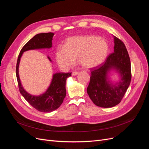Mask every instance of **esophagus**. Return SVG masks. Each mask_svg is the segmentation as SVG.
Returning a JSON list of instances; mask_svg holds the SVG:
<instances>
[{
  "instance_id": "1",
  "label": "esophagus",
  "mask_w": 149,
  "mask_h": 149,
  "mask_svg": "<svg viewBox=\"0 0 149 149\" xmlns=\"http://www.w3.org/2000/svg\"><path fill=\"white\" fill-rule=\"evenodd\" d=\"M78 74V72L77 71H73V73H72V76H76Z\"/></svg>"
}]
</instances>
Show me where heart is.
Listing matches in <instances>:
<instances>
[{
  "label": "heart",
  "mask_w": 149,
  "mask_h": 149,
  "mask_svg": "<svg viewBox=\"0 0 149 149\" xmlns=\"http://www.w3.org/2000/svg\"><path fill=\"white\" fill-rule=\"evenodd\" d=\"M109 46L104 39L94 35L75 36L68 38L65 46L60 45L55 52V60L63 71H67L75 58L85 68H93L104 61Z\"/></svg>",
  "instance_id": "heart-1"
}]
</instances>
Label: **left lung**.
<instances>
[{"mask_svg":"<svg viewBox=\"0 0 149 149\" xmlns=\"http://www.w3.org/2000/svg\"><path fill=\"white\" fill-rule=\"evenodd\" d=\"M114 52L106 61L91 70L87 93L94 104L101 107H112L118 105L123 98L131 80V65L124 43L114 37ZM115 70L121 76L120 81L112 84L107 73Z\"/></svg>","mask_w":149,"mask_h":149,"instance_id":"left-lung-1","label":"left lung"}]
</instances>
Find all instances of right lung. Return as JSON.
I'll return each mask as SVG.
<instances>
[{
	"label": "right lung",
	"instance_id": "right-lung-1",
	"mask_svg": "<svg viewBox=\"0 0 149 149\" xmlns=\"http://www.w3.org/2000/svg\"><path fill=\"white\" fill-rule=\"evenodd\" d=\"M53 33H42L35 35L22 48L18 57L16 66V76L19 91L30 104L38 111L50 112L57 109L63 102L66 96V80L71 76V73H57L53 78L47 91L40 96H33L28 93L22 87L19 75V66L21 56L24 52L35 49L50 48L52 47ZM49 60L51 59L48 56Z\"/></svg>",
	"mask_w": 149,
	"mask_h": 149
}]
</instances>
